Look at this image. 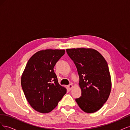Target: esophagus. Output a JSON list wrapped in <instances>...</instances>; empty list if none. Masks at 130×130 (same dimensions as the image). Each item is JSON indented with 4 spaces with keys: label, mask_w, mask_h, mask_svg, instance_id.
I'll use <instances>...</instances> for the list:
<instances>
[{
    "label": "esophagus",
    "mask_w": 130,
    "mask_h": 130,
    "mask_svg": "<svg viewBox=\"0 0 130 130\" xmlns=\"http://www.w3.org/2000/svg\"><path fill=\"white\" fill-rule=\"evenodd\" d=\"M67 87H68V88L69 90H71V89L73 88V85H72V84H70V85H69L67 86Z\"/></svg>",
    "instance_id": "34e87169"
}]
</instances>
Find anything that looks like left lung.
I'll return each instance as SVG.
<instances>
[{
    "label": "left lung",
    "mask_w": 130,
    "mask_h": 130,
    "mask_svg": "<svg viewBox=\"0 0 130 130\" xmlns=\"http://www.w3.org/2000/svg\"><path fill=\"white\" fill-rule=\"evenodd\" d=\"M79 76L81 96L75 99L80 108L91 113L100 109L107 100L111 90V78L107 63L98 51L92 49H67Z\"/></svg>",
    "instance_id": "obj_1"
}]
</instances>
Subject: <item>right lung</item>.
<instances>
[{"mask_svg":"<svg viewBox=\"0 0 130 130\" xmlns=\"http://www.w3.org/2000/svg\"><path fill=\"white\" fill-rule=\"evenodd\" d=\"M64 53V50L39 51L26 65L21 77L22 87L27 101L38 112L52 111L67 92L58 84L54 70Z\"/></svg>","mask_w":130,"mask_h":130,"instance_id":"add662e5","label":"right lung"}]
</instances>
